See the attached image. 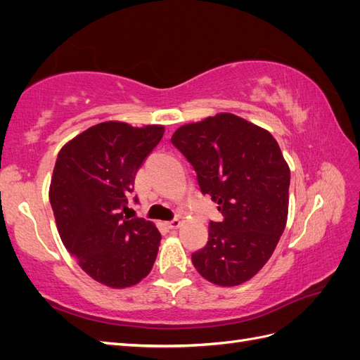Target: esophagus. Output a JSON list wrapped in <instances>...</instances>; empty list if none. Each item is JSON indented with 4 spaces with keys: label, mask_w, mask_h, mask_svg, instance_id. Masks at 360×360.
Instances as JSON below:
<instances>
[{
    "label": "esophagus",
    "mask_w": 360,
    "mask_h": 360,
    "mask_svg": "<svg viewBox=\"0 0 360 360\" xmlns=\"http://www.w3.org/2000/svg\"><path fill=\"white\" fill-rule=\"evenodd\" d=\"M181 225V221L180 219H172L169 222H167V226L169 228V230H176V228H179Z\"/></svg>",
    "instance_id": "1"
}]
</instances>
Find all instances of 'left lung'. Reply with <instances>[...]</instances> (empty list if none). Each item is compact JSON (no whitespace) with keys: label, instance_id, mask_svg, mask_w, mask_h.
<instances>
[{"label":"left lung","instance_id":"left-lung-1","mask_svg":"<svg viewBox=\"0 0 360 360\" xmlns=\"http://www.w3.org/2000/svg\"><path fill=\"white\" fill-rule=\"evenodd\" d=\"M171 143L224 216L210 222L209 242L192 254V263L212 284L240 285L267 263L285 230L290 168L276 139L245 118L221 112L179 127Z\"/></svg>","mask_w":360,"mask_h":360}]
</instances>
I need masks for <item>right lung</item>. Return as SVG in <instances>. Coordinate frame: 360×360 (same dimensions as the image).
<instances>
[{"label":"right lung","instance_id":"add662e5","mask_svg":"<svg viewBox=\"0 0 360 360\" xmlns=\"http://www.w3.org/2000/svg\"><path fill=\"white\" fill-rule=\"evenodd\" d=\"M163 132L158 124L99 123L69 141L53 167L49 201L61 242L106 287H132L155 264L162 238L156 225L123 212L138 169Z\"/></svg>","mask_w":360,"mask_h":360}]
</instances>
